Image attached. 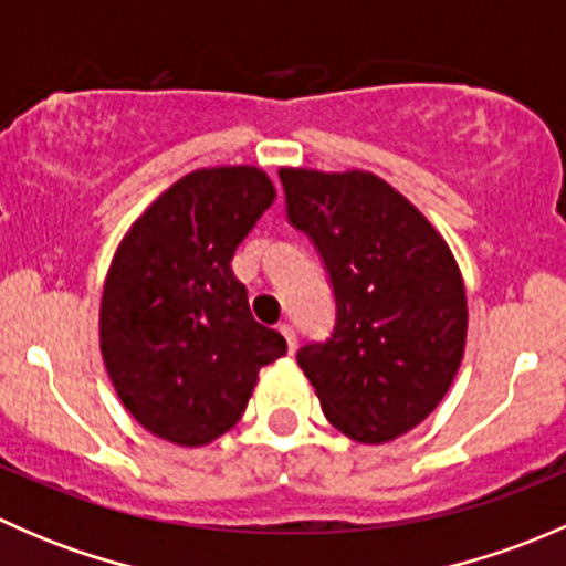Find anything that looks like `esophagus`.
Wrapping results in <instances>:
<instances>
[{
    "label": "esophagus",
    "instance_id": "34e87169",
    "mask_svg": "<svg viewBox=\"0 0 566 566\" xmlns=\"http://www.w3.org/2000/svg\"><path fill=\"white\" fill-rule=\"evenodd\" d=\"M279 331H282V336H284V339H287L290 353H293L295 345H298V342H295V328L290 323H282V325H279Z\"/></svg>",
    "mask_w": 566,
    "mask_h": 566
}]
</instances>
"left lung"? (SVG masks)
<instances>
[{
    "label": "left lung",
    "instance_id": "left-lung-1",
    "mask_svg": "<svg viewBox=\"0 0 566 566\" xmlns=\"http://www.w3.org/2000/svg\"><path fill=\"white\" fill-rule=\"evenodd\" d=\"M287 216L315 241L336 298L328 342L298 350L331 424L386 443L427 419L458 375L468 334L452 249L384 177L279 169Z\"/></svg>",
    "mask_w": 566,
    "mask_h": 566
}]
</instances>
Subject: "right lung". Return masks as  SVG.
<instances>
[{
    "label": "right lung",
    "mask_w": 566,
    "mask_h": 566,
    "mask_svg": "<svg viewBox=\"0 0 566 566\" xmlns=\"http://www.w3.org/2000/svg\"><path fill=\"white\" fill-rule=\"evenodd\" d=\"M276 199L260 167L193 169L119 241L101 298V356L153 436L205 447L238 424L256 375L287 353L251 317L232 256Z\"/></svg>",
    "instance_id": "obj_1"
}]
</instances>
